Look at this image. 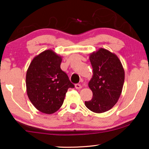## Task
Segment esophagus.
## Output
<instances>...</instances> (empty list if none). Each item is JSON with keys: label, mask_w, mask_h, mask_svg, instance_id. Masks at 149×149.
<instances>
[{"label": "esophagus", "mask_w": 149, "mask_h": 149, "mask_svg": "<svg viewBox=\"0 0 149 149\" xmlns=\"http://www.w3.org/2000/svg\"><path fill=\"white\" fill-rule=\"evenodd\" d=\"M75 88L77 89H81L82 88V86L80 85V84H76V85H75Z\"/></svg>", "instance_id": "esophagus-1"}]
</instances>
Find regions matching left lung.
<instances>
[{
    "label": "left lung",
    "mask_w": 149,
    "mask_h": 149,
    "mask_svg": "<svg viewBox=\"0 0 149 149\" xmlns=\"http://www.w3.org/2000/svg\"><path fill=\"white\" fill-rule=\"evenodd\" d=\"M93 76L89 87L93 92L91 100L85 106L95 113H103L113 107L119 100L124 85L125 72L115 54L100 48L89 55Z\"/></svg>",
    "instance_id": "1"
}]
</instances>
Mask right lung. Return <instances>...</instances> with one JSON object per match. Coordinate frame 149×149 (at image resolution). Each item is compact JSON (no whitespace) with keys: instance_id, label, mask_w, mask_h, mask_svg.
I'll use <instances>...</instances> for the list:
<instances>
[{"instance_id":"1","label":"right lung","mask_w":149,"mask_h":149,"mask_svg":"<svg viewBox=\"0 0 149 149\" xmlns=\"http://www.w3.org/2000/svg\"><path fill=\"white\" fill-rule=\"evenodd\" d=\"M62 57L47 49L34 57L26 73L27 94L41 112L52 114L61 107L68 88H74L60 68Z\"/></svg>"}]
</instances>
